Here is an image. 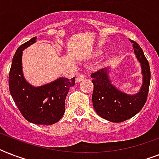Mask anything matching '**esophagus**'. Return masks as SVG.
Instances as JSON below:
<instances>
[{
  "label": "esophagus",
  "mask_w": 159,
  "mask_h": 159,
  "mask_svg": "<svg viewBox=\"0 0 159 159\" xmlns=\"http://www.w3.org/2000/svg\"><path fill=\"white\" fill-rule=\"evenodd\" d=\"M85 78H86V76H85V74H80L77 77V78H76V81H77V82H80L81 81H82V80H84Z\"/></svg>",
  "instance_id": "esophagus-1"
}]
</instances>
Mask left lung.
<instances>
[{
    "label": "left lung",
    "instance_id": "obj_1",
    "mask_svg": "<svg viewBox=\"0 0 159 159\" xmlns=\"http://www.w3.org/2000/svg\"><path fill=\"white\" fill-rule=\"evenodd\" d=\"M136 58L140 62L143 84L139 92L127 94L115 87L109 77L110 67H106L91 75L94 90L92 104L95 111L106 120L119 123L127 120L139 112L148 97L150 82V67L142 48L138 43L130 40Z\"/></svg>",
    "mask_w": 159,
    "mask_h": 159
}]
</instances>
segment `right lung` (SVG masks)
<instances>
[{
	"mask_svg": "<svg viewBox=\"0 0 159 159\" xmlns=\"http://www.w3.org/2000/svg\"><path fill=\"white\" fill-rule=\"evenodd\" d=\"M34 37L17 48L9 74V87L14 102L28 121L37 125H53L65 112V99L69 88L75 85V77H58L53 82L34 87L24 77L23 50L36 42Z\"/></svg>",
	"mask_w": 159,
	"mask_h": 159,
	"instance_id": "1",
	"label": "right lung"
}]
</instances>
